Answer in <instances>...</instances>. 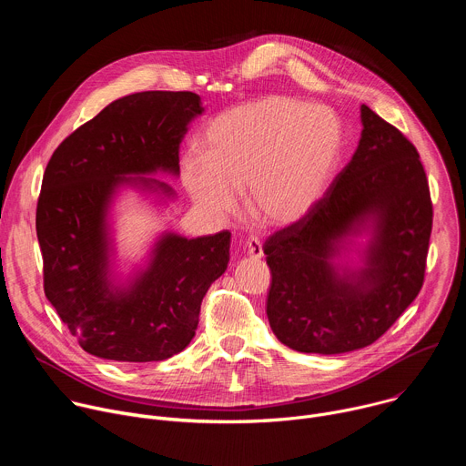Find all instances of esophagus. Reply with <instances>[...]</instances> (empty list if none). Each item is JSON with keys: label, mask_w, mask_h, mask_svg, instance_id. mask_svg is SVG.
Segmentation results:
<instances>
[{"label": "esophagus", "mask_w": 466, "mask_h": 466, "mask_svg": "<svg viewBox=\"0 0 466 466\" xmlns=\"http://www.w3.org/2000/svg\"><path fill=\"white\" fill-rule=\"evenodd\" d=\"M245 250H247V256L250 259H259L263 256V248H261V241L256 238V236H250L245 243Z\"/></svg>", "instance_id": "esophagus-1"}]
</instances>
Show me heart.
Here are the masks:
<instances>
[{
    "mask_svg": "<svg viewBox=\"0 0 466 466\" xmlns=\"http://www.w3.org/2000/svg\"><path fill=\"white\" fill-rule=\"evenodd\" d=\"M343 135L328 108L269 96L219 114L203 137V155L186 153L180 178L193 205L225 219L247 189V207L268 227H289L320 201L334 175Z\"/></svg>",
    "mask_w": 466,
    "mask_h": 466,
    "instance_id": "1",
    "label": "heart"
}]
</instances>
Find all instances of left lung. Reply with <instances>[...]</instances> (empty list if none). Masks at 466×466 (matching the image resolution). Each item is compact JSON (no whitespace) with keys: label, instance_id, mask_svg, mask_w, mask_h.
<instances>
[{"label":"left lung","instance_id":"1","mask_svg":"<svg viewBox=\"0 0 466 466\" xmlns=\"http://www.w3.org/2000/svg\"><path fill=\"white\" fill-rule=\"evenodd\" d=\"M352 160L315 208L263 245L271 269L268 319L286 347L343 354L372 345L417 299L433 223L415 146L361 105ZM370 236L362 268L335 263L351 238Z\"/></svg>","mask_w":466,"mask_h":466}]
</instances>
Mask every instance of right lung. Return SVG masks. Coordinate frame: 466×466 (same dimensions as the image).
Returning a JSON list of instances; mask_svg holds the SVG:
<instances>
[{"instance_id": "obj_1", "label": "right lung", "mask_w": 466, "mask_h": 466, "mask_svg": "<svg viewBox=\"0 0 466 466\" xmlns=\"http://www.w3.org/2000/svg\"><path fill=\"white\" fill-rule=\"evenodd\" d=\"M205 112L193 92L116 99L53 153L36 205L44 291L83 350L114 361H162L195 336L208 288L227 271L230 232L187 239L166 232L125 284L110 271L108 208L121 186L173 198L187 125ZM137 174V177H132Z\"/></svg>"}]
</instances>
